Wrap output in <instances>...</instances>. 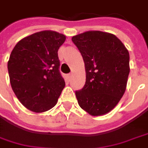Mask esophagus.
<instances>
[{"label": "esophagus", "mask_w": 148, "mask_h": 148, "mask_svg": "<svg viewBox=\"0 0 148 148\" xmlns=\"http://www.w3.org/2000/svg\"><path fill=\"white\" fill-rule=\"evenodd\" d=\"M71 77H72V74H67V79L69 80L70 79H71Z\"/></svg>", "instance_id": "obj_1"}]
</instances>
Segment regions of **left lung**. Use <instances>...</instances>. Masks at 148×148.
<instances>
[{"instance_id": "1", "label": "left lung", "mask_w": 148, "mask_h": 148, "mask_svg": "<svg viewBox=\"0 0 148 148\" xmlns=\"http://www.w3.org/2000/svg\"><path fill=\"white\" fill-rule=\"evenodd\" d=\"M84 62L86 80L75 92L79 106L94 116L115 108L126 91L129 52L114 34L88 31L72 38Z\"/></svg>"}]
</instances>
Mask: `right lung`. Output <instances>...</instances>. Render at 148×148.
Segmentation results:
<instances>
[{
    "label": "right lung",
    "mask_w": 148,
    "mask_h": 148,
    "mask_svg": "<svg viewBox=\"0 0 148 148\" xmlns=\"http://www.w3.org/2000/svg\"><path fill=\"white\" fill-rule=\"evenodd\" d=\"M66 36L54 31L38 32L20 40L7 63L10 83L19 101L36 113L52 109L65 86L58 51Z\"/></svg>",
    "instance_id": "add662e5"
}]
</instances>
